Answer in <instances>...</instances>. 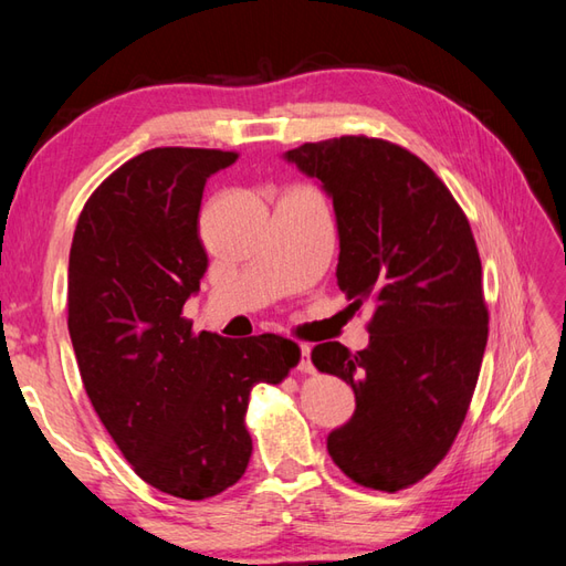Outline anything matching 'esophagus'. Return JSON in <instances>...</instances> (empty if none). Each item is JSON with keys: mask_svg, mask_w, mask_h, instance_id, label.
Returning <instances> with one entry per match:
<instances>
[{"mask_svg": "<svg viewBox=\"0 0 566 566\" xmlns=\"http://www.w3.org/2000/svg\"><path fill=\"white\" fill-rule=\"evenodd\" d=\"M298 353H302V359H298V369L314 371V365H311V347L302 345V347H298Z\"/></svg>", "mask_w": 566, "mask_h": 566, "instance_id": "obj_1", "label": "esophagus"}]
</instances>
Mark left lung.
I'll use <instances>...</instances> for the list:
<instances>
[{
  "instance_id": "8db88e82",
  "label": "left lung",
  "mask_w": 566,
  "mask_h": 566,
  "mask_svg": "<svg viewBox=\"0 0 566 566\" xmlns=\"http://www.w3.org/2000/svg\"><path fill=\"white\" fill-rule=\"evenodd\" d=\"M284 160L331 197L338 286L350 306L375 308L365 350H311V363L355 391L328 452L357 484L406 489L448 454L482 367L489 314L472 228L438 175L394 143L340 136Z\"/></svg>"
}]
</instances>
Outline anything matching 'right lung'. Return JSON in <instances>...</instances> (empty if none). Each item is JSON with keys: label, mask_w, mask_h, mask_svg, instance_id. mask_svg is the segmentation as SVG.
I'll return each mask as SVG.
<instances>
[{"label": "right lung", "mask_w": 566, "mask_h": 566, "mask_svg": "<svg viewBox=\"0 0 566 566\" xmlns=\"http://www.w3.org/2000/svg\"><path fill=\"white\" fill-rule=\"evenodd\" d=\"M235 160L203 148L136 155L84 203L70 248L67 328L84 391L143 482L187 501L245 474L250 391L298 363L280 335H195L182 316L209 264L203 185Z\"/></svg>", "instance_id": "obj_1"}]
</instances>
